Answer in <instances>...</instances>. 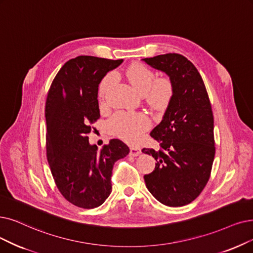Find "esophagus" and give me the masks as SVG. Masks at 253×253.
Returning a JSON list of instances; mask_svg holds the SVG:
<instances>
[{"instance_id": "1", "label": "esophagus", "mask_w": 253, "mask_h": 253, "mask_svg": "<svg viewBox=\"0 0 253 253\" xmlns=\"http://www.w3.org/2000/svg\"><path fill=\"white\" fill-rule=\"evenodd\" d=\"M140 154H141V149L139 147H136V146L130 147V149H129V155L130 156H132V157H137Z\"/></svg>"}]
</instances>
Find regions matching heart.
Returning a JSON list of instances; mask_svg holds the SVG:
<instances>
[{
	"label": "heart",
	"instance_id": "1",
	"mask_svg": "<svg viewBox=\"0 0 253 253\" xmlns=\"http://www.w3.org/2000/svg\"><path fill=\"white\" fill-rule=\"evenodd\" d=\"M126 76L129 84L137 91L144 94L147 102L156 109H165L173 96V84L167 78L156 80V75L150 68L142 64H136L126 69ZM116 82L114 74L108 75L99 85L98 95L104 99L110 89ZM112 132L127 141L135 143L141 134L149 127V119L143 113H119L110 121Z\"/></svg>",
	"mask_w": 253,
	"mask_h": 253
}]
</instances>
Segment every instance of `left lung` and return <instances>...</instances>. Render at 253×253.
Here are the masks:
<instances>
[{"instance_id":"obj_1","label":"left lung","mask_w":253,"mask_h":253,"mask_svg":"<svg viewBox=\"0 0 253 253\" xmlns=\"http://www.w3.org/2000/svg\"><path fill=\"white\" fill-rule=\"evenodd\" d=\"M142 61L165 73L174 89L162 121L150 132L160 149H142L157 162L144 181L161 204L183 207L206 187L215 157L214 116L209 95L203 78L186 57L165 54Z\"/></svg>"}]
</instances>
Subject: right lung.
Instances as JSON below:
<instances>
[{
	"instance_id": "1",
	"label": "right lung",
	"mask_w": 253,
	"mask_h": 253,
	"mask_svg": "<svg viewBox=\"0 0 253 253\" xmlns=\"http://www.w3.org/2000/svg\"><path fill=\"white\" fill-rule=\"evenodd\" d=\"M124 60L79 56L55 77L45 104L46 156L57 188L79 208L102 206L112 192L114 163L129 148L119 139L98 150L87 135L99 118L98 84Z\"/></svg>"
}]
</instances>
